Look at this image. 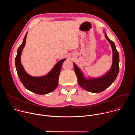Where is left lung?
Wrapping results in <instances>:
<instances>
[{"label": "left lung", "mask_w": 135, "mask_h": 135, "mask_svg": "<svg viewBox=\"0 0 135 135\" xmlns=\"http://www.w3.org/2000/svg\"><path fill=\"white\" fill-rule=\"evenodd\" d=\"M105 38L110 43L113 51V64L110 69L105 75L97 79H86L80 68L74 63V69L78 78V83L84 90L99 93L108 88L116 79L119 71V54L114 43L110 40L105 33Z\"/></svg>", "instance_id": "obj_1"}]
</instances>
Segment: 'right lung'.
<instances>
[{
  "mask_svg": "<svg viewBox=\"0 0 135 135\" xmlns=\"http://www.w3.org/2000/svg\"><path fill=\"white\" fill-rule=\"evenodd\" d=\"M26 33L23 42L17 51L15 57V67L17 74L24 86L28 90L38 94H45L54 91L58 85L60 72L66 59L60 60L45 76L33 77L28 74L21 62V55L26 44Z\"/></svg>",
  "mask_w": 135,
  "mask_h": 135,
  "instance_id": "obj_1",
  "label": "right lung"
}]
</instances>
